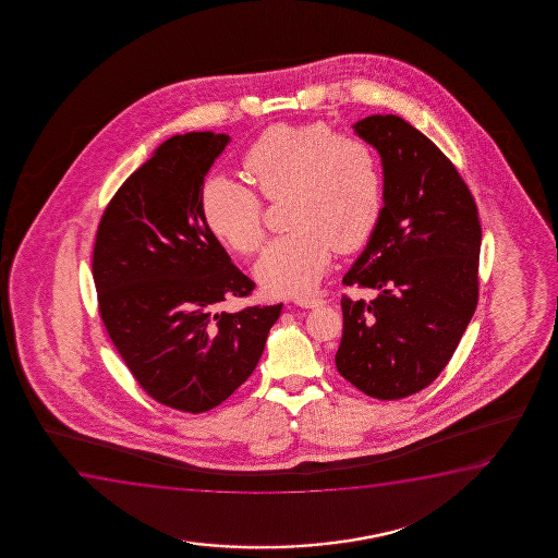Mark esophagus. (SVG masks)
<instances>
[{"label": "esophagus", "mask_w": 558, "mask_h": 558, "mask_svg": "<svg viewBox=\"0 0 558 558\" xmlns=\"http://www.w3.org/2000/svg\"><path fill=\"white\" fill-rule=\"evenodd\" d=\"M322 303H324L322 299L314 298H303L295 301V305L301 306V308H316V306H320Z\"/></svg>", "instance_id": "34e87169"}]
</instances>
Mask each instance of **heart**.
Returning <instances> with one entry per match:
<instances>
[{"label":"heart","mask_w":558,"mask_h":558,"mask_svg":"<svg viewBox=\"0 0 558 558\" xmlns=\"http://www.w3.org/2000/svg\"><path fill=\"white\" fill-rule=\"evenodd\" d=\"M244 166L265 198L290 194L291 232L272 240L253 270L267 295H308L326 275L333 250L356 252L379 225L381 160L367 141L339 135L329 123H276L250 146ZM199 206L222 244L242 255L257 252L265 238L257 192L215 173L202 184Z\"/></svg>","instance_id":"obj_1"}]
</instances>
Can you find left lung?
Returning <instances> with one entry per match:
<instances>
[{"instance_id":"8db88e82","label":"left lung","mask_w":558,"mask_h":558,"mask_svg":"<svg viewBox=\"0 0 558 558\" xmlns=\"http://www.w3.org/2000/svg\"><path fill=\"white\" fill-rule=\"evenodd\" d=\"M352 128L381 156L385 206L343 276L374 299H341L336 366L367 397L398 400L435 381L473 318L481 221L458 169L421 131L395 114Z\"/></svg>"}]
</instances>
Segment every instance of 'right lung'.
Masks as SVG:
<instances>
[{"mask_svg":"<svg viewBox=\"0 0 558 558\" xmlns=\"http://www.w3.org/2000/svg\"><path fill=\"white\" fill-rule=\"evenodd\" d=\"M225 133L168 138L100 219L93 280L108 336L150 397L181 412L221 404L253 374L282 305L219 313L245 298L242 275L207 229L199 192Z\"/></svg>","mask_w":558,"mask_h":558,"instance_id":"add662e5","label":"right lung"}]
</instances>
